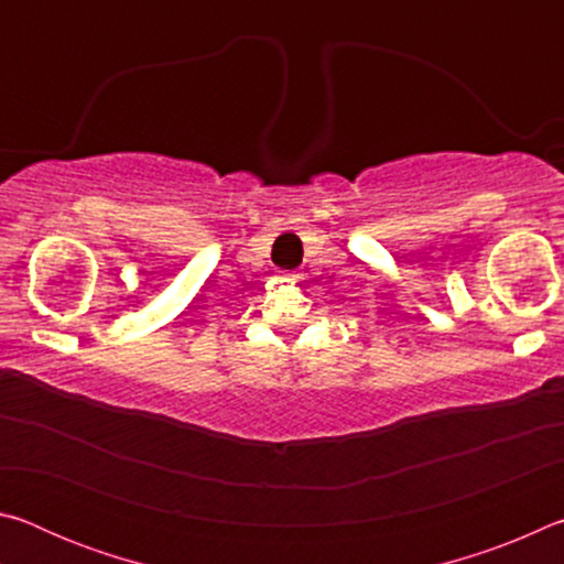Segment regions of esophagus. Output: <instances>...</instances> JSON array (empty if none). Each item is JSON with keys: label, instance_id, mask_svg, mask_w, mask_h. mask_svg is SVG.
Instances as JSON below:
<instances>
[{"label": "esophagus", "instance_id": "34e87169", "mask_svg": "<svg viewBox=\"0 0 564 564\" xmlns=\"http://www.w3.org/2000/svg\"><path fill=\"white\" fill-rule=\"evenodd\" d=\"M283 275H285V279H289V281H295V279H301V275H299V273H295V271H283Z\"/></svg>", "mask_w": 564, "mask_h": 564}]
</instances>
